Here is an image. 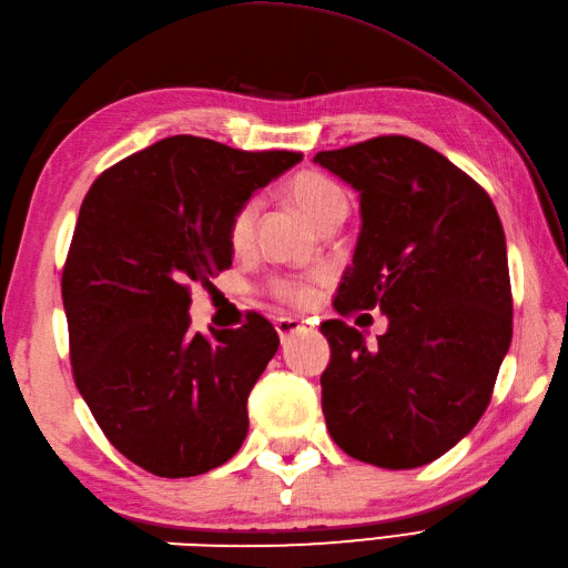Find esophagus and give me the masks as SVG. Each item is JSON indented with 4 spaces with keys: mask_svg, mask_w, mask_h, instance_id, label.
Returning a JSON list of instances; mask_svg holds the SVG:
<instances>
[{
    "mask_svg": "<svg viewBox=\"0 0 568 568\" xmlns=\"http://www.w3.org/2000/svg\"><path fill=\"white\" fill-rule=\"evenodd\" d=\"M300 327H303V324H300V320H293V317H281V320H275V332H277V336H281L283 342H285V339H291L293 334H297V332H300Z\"/></svg>",
    "mask_w": 568,
    "mask_h": 568,
    "instance_id": "34e87169",
    "label": "esophagus"
}]
</instances>
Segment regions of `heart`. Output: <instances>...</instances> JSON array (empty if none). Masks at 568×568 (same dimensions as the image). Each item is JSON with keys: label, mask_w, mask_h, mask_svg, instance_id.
I'll list each match as a JSON object with an SVG mask.
<instances>
[{"label": "heart", "mask_w": 568, "mask_h": 568, "mask_svg": "<svg viewBox=\"0 0 568 568\" xmlns=\"http://www.w3.org/2000/svg\"><path fill=\"white\" fill-rule=\"evenodd\" d=\"M287 197L295 207L303 212L312 224L322 226L324 222L334 220V216H344L346 212V192L334 183L332 178L322 175L317 171H303L285 187ZM258 202L248 200L234 210L226 224V239L234 248H244L253 236V224H256ZM271 295L281 303L291 307H307L315 303L317 285L312 281H303V277H277L271 283Z\"/></svg>", "instance_id": "heart-1"}]
</instances>
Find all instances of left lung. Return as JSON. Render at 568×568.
Returning a JSON list of instances; mask_svg holds the SVG:
<instances>
[{"label":"left lung","instance_id":"left-lung-1","mask_svg":"<svg viewBox=\"0 0 568 568\" xmlns=\"http://www.w3.org/2000/svg\"><path fill=\"white\" fill-rule=\"evenodd\" d=\"M315 163L358 190L364 220L334 307L388 315L373 346L342 320L322 322L327 429L358 462L425 466L476 427L510 348L500 216L474 178L415 139L376 136Z\"/></svg>","mask_w":568,"mask_h":568}]
</instances>
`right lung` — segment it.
Wrapping results in <instances>:
<instances>
[{
  "label": "right lung",
  "mask_w": 568,
  "mask_h": 568,
  "mask_svg": "<svg viewBox=\"0 0 568 568\" xmlns=\"http://www.w3.org/2000/svg\"><path fill=\"white\" fill-rule=\"evenodd\" d=\"M303 161L168 136L94 180L63 265L72 378L104 437L161 478L207 474L248 432V393L277 352L273 324L190 329V287L232 265L229 216Z\"/></svg>",
  "instance_id": "obj_1"
}]
</instances>
